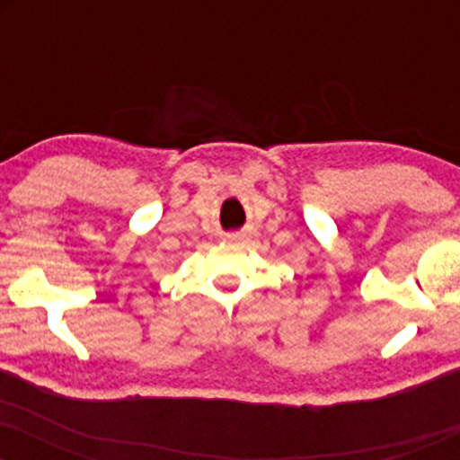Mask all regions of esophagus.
Masks as SVG:
<instances>
[{
	"instance_id": "1",
	"label": "esophagus",
	"mask_w": 460,
	"mask_h": 460,
	"mask_svg": "<svg viewBox=\"0 0 460 460\" xmlns=\"http://www.w3.org/2000/svg\"><path fill=\"white\" fill-rule=\"evenodd\" d=\"M246 235H242V234H229V235H225V240L226 242H231V244H237V242H242L244 240Z\"/></svg>"
}]
</instances>
